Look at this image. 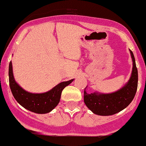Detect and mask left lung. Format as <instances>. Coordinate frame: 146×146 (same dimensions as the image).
<instances>
[{
  "mask_svg": "<svg viewBox=\"0 0 146 146\" xmlns=\"http://www.w3.org/2000/svg\"><path fill=\"white\" fill-rule=\"evenodd\" d=\"M133 62L132 71L128 82L123 87L111 93L95 92L89 94L84 89V101L87 108L94 114L108 116L117 113L126 108L134 99L137 89L138 73L134 54L129 50Z\"/></svg>",
  "mask_w": 146,
  "mask_h": 146,
  "instance_id": "1",
  "label": "left lung"
}]
</instances>
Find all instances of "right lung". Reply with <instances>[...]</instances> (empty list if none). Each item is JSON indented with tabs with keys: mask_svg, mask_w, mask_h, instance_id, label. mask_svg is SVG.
<instances>
[{
	"mask_svg": "<svg viewBox=\"0 0 146 146\" xmlns=\"http://www.w3.org/2000/svg\"><path fill=\"white\" fill-rule=\"evenodd\" d=\"M9 78L10 89L15 100L23 107L37 114L48 113L54 110L59 103L63 89L74 80L73 78L61 82L49 91L42 93L29 92L20 87L15 81L12 62H10L9 67Z\"/></svg>",
	"mask_w": 146,
	"mask_h": 146,
	"instance_id": "1",
	"label": "right lung"
}]
</instances>
